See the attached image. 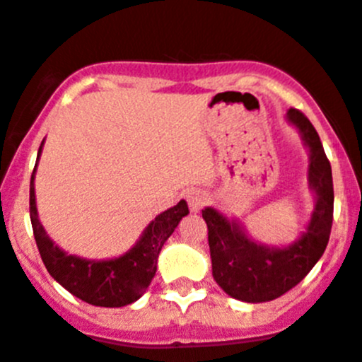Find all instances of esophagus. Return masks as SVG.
Here are the masks:
<instances>
[{"label":"esophagus","instance_id":"obj_1","mask_svg":"<svg viewBox=\"0 0 362 362\" xmlns=\"http://www.w3.org/2000/svg\"><path fill=\"white\" fill-rule=\"evenodd\" d=\"M207 200H209L207 192L200 191V189H198V191H191L187 194V204H189V207H191L192 212L200 211V209L207 204Z\"/></svg>","mask_w":362,"mask_h":362}]
</instances>
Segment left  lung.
Returning <instances> with one entry per match:
<instances>
[{
  "instance_id": "obj_1",
  "label": "left lung",
  "mask_w": 362,
  "mask_h": 362,
  "mask_svg": "<svg viewBox=\"0 0 362 362\" xmlns=\"http://www.w3.org/2000/svg\"><path fill=\"white\" fill-rule=\"evenodd\" d=\"M288 121L309 148V185L316 205L307 232L286 248L253 243L235 221L207 207L202 211L209 230L212 275L223 291L243 302H269L305 279L329 245L334 214L332 170L316 128L298 109L288 110Z\"/></svg>"
}]
</instances>
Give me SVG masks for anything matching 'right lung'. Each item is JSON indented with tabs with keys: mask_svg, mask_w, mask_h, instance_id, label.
Segmentation results:
<instances>
[{
	"mask_svg": "<svg viewBox=\"0 0 362 362\" xmlns=\"http://www.w3.org/2000/svg\"><path fill=\"white\" fill-rule=\"evenodd\" d=\"M40 150L42 144L37 160ZM33 175L35 170L30 180V219L40 259L49 275L71 295L90 305L123 307L141 298L157 272V259L162 246L173 234L180 219L189 214L187 204L182 200L178 205L158 214L143 232L139 243L121 257L110 261H87L76 255H67L46 235L37 214Z\"/></svg>",
	"mask_w": 362,
	"mask_h": 362,
	"instance_id": "add662e5",
	"label": "right lung"
}]
</instances>
